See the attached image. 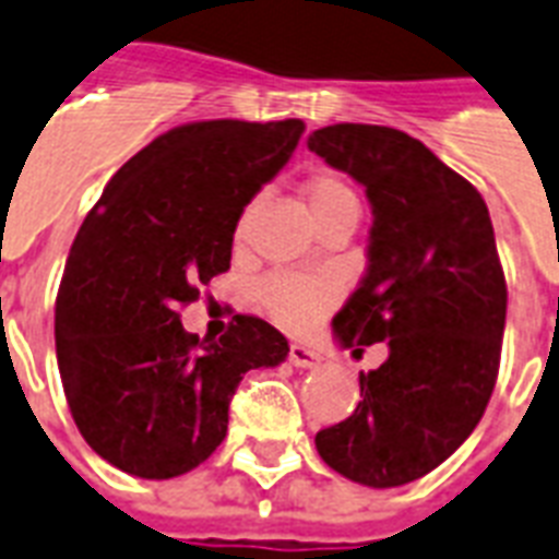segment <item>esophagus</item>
Returning a JSON list of instances; mask_svg holds the SVG:
<instances>
[{"label":"esophagus","instance_id":"esophagus-1","mask_svg":"<svg viewBox=\"0 0 559 559\" xmlns=\"http://www.w3.org/2000/svg\"><path fill=\"white\" fill-rule=\"evenodd\" d=\"M288 361H292L294 367H318L320 356L314 349L306 347V344H292V349H288Z\"/></svg>","mask_w":559,"mask_h":559}]
</instances>
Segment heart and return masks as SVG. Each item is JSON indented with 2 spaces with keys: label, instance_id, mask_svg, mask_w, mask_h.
<instances>
[{
  "label": "heart",
  "instance_id": "b5f03b06",
  "mask_svg": "<svg viewBox=\"0 0 559 559\" xmlns=\"http://www.w3.org/2000/svg\"><path fill=\"white\" fill-rule=\"evenodd\" d=\"M302 192H306V203H309L314 224L338 218V215H353V218H358V210H361L358 194L341 175H329L326 171V175L309 177L306 186H302ZM241 224H245V215H241ZM257 297L262 302V309L280 326L300 332V329L311 326L332 302L338 300V285L332 283L329 276L283 271V274L265 276L257 285Z\"/></svg>",
  "mask_w": 559,
  "mask_h": 559
}]
</instances>
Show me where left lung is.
<instances>
[{
    "label": "left lung",
    "instance_id": "obj_1",
    "mask_svg": "<svg viewBox=\"0 0 559 559\" xmlns=\"http://www.w3.org/2000/svg\"><path fill=\"white\" fill-rule=\"evenodd\" d=\"M309 148L365 186L367 271L332 329L344 347L388 344L358 373L361 402L314 437L335 473L367 487L417 481L473 435L496 388L508 285L487 203L419 140L329 124Z\"/></svg>",
    "mask_w": 559,
    "mask_h": 559
}]
</instances>
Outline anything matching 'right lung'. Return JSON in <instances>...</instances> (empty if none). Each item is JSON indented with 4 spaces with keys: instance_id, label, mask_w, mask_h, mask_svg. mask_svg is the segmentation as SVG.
<instances>
[{
    "instance_id": "add662e5",
    "label": "right lung",
    "mask_w": 559,
    "mask_h": 559,
    "mask_svg": "<svg viewBox=\"0 0 559 559\" xmlns=\"http://www.w3.org/2000/svg\"><path fill=\"white\" fill-rule=\"evenodd\" d=\"M306 124L212 119L171 128L124 163L81 224L55 302L69 411L95 455L140 478H175L227 437L248 370L288 341L253 314L198 338L177 309L230 267L250 198L288 163Z\"/></svg>"
}]
</instances>
